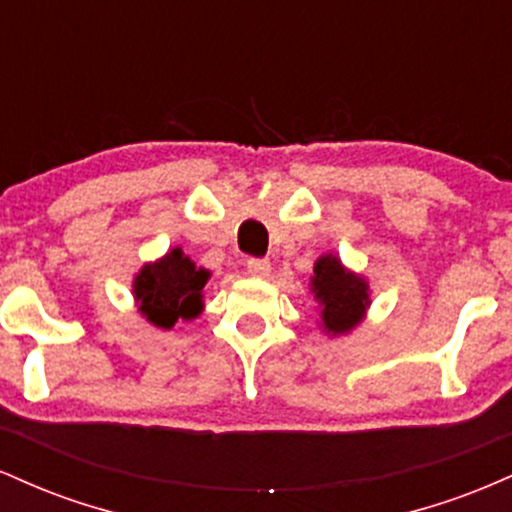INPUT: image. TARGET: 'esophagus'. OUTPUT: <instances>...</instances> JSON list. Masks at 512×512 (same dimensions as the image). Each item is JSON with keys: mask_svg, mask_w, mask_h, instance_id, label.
Here are the masks:
<instances>
[{"mask_svg": "<svg viewBox=\"0 0 512 512\" xmlns=\"http://www.w3.org/2000/svg\"><path fill=\"white\" fill-rule=\"evenodd\" d=\"M269 272H272V264L267 260H248V274L255 279H267Z\"/></svg>", "mask_w": 512, "mask_h": 512, "instance_id": "1", "label": "esophagus"}]
</instances>
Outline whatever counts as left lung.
Returning a JSON list of instances; mask_svg holds the SVG:
<instances>
[{
  "label": "left lung",
  "mask_w": 512,
  "mask_h": 512,
  "mask_svg": "<svg viewBox=\"0 0 512 512\" xmlns=\"http://www.w3.org/2000/svg\"><path fill=\"white\" fill-rule=\"evenodd\" d=\"M310 293L320 313V330L327 337H342L354 332L370 308V284L363 274L351 272L339 255L327 252L315 260L310 276Z\"/></svg>",
  "instance_id": "1"
}]
</instances>
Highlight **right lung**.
Returning a JSON list of instances; mask_svg holds the SVG:
<instances>
[{
  "mask_svg": "<svg viewBox=\"0 0 512 512\" xmlns=\"http://www.w3.org/2000/svg\"><path fill=\"white\" fill-rule=\"evenodd\" d=\"M211 272L197 267L182 248H170L166 255L134 274L132 296L139 315L158 330H173L175 322H190L204 310V284Z\"/></svg>",
  "mask_w": 512,
  "mask_h": 512,
  "instance_id": "right-lung-1",
  "label": "right lung"
}]
</instances>
